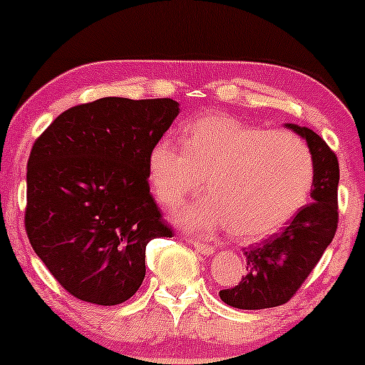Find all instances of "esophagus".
<instances>
[{
	"mask_svg": "<svg viewBox=\"0 0 365 365\" xmlns=\"http://www.w3.org/2000/svg\"><path fill=\"white\" fill-rule=\"evenodd\" d=\"M192 244H194L195 249L199 250L200 254H204V255H212V254H215V250H216V247L200 244V242H192Z\"/></svg>",
	"mask_w": 365,
	"mask_h": 365,
	"instance_id": "34e87169",
	"label": "esophagus"
}]
</instances>
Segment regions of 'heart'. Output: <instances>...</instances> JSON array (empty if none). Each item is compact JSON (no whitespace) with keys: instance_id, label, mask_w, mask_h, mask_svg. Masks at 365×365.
Segmentation results:
<instances>
[{"instance_id":"1","label":"heart","mask_w":365,"mask_h":365,"mask_svg":"<svg viewBox=\"0 0 365 365\" xmlns=\"http://www.w3.org/2000/svg\"><path fill=\"white\" fill-rule=\"evenodd\" d=\"M182 144L163 139L150 149L149 178L163 204L195 194L207 178L211 195L175 215L194 232L230 226L238 240H261L282 230L307 202L314 158L295 133L206 115L187 125Z\"/></svg>"}]
</instances>
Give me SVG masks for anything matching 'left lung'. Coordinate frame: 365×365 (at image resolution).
<instances>
[{
    "label": "left lung",
    "mask_w": 365,
    "mask_h": 365,
    "mask_svg": "<svg viewBox=\"0 0 365 365\" xmlns=\"http://www.w3.org/2000/svg\"><path fill=\"white\" fill-rule=\"evenodd\" d=\"M284 127L305 139L312 153V202L300 209L283 232L245 250V276L233 288L220 292L221 300L237 309L257 311L287 304L336 233L340 182L336 154L314 130L295 123Z\"/></svg>",
    "instance_id": "left-lung-1"
}]
</instances>
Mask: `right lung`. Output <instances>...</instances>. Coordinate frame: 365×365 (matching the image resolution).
<instances>
[{"label":"right lung","instance_id":"add662e5","mask_svg":"<svg viewBox=\"0 0 365 365\" xmlns=\"http://www.w3.org/2000/svg\"><path fill=\"white\" fill-rule=\"evenodd\" d=\"M178 113L166 98H103L61 113L32 145L25 230L70 295L125 302L144 282L145 245L173 235L150 195L149 154Z\"/></svg>","mask_w":365,"mask_h":365}]
</instances>
